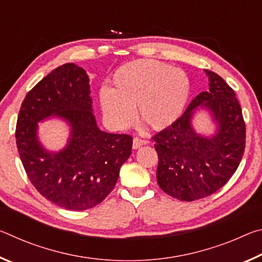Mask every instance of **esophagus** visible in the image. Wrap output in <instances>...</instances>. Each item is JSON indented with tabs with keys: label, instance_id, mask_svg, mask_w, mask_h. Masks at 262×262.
Returning <instances> with one entry per match:
<instances>
[{
	"label": "esophagus",
	"instance_id": "esophagus-1",
	"mask_svg": "<svg viewBox=\"0 0 262 262\" xmlns=\"http://www.w3.org/2000/svg\"><path fill=\"white\" fill-rule=\"evenodd\" d=\"M147 143H148V141L141 140V139H139V137H134V140H133V149L136 150V149L141 148L142 145H144Z\"/></svg>",
	"mask_w": 262,
	"mask_h": 262
}]
</instances>
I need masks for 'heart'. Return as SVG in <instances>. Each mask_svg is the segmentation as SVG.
<instances>
[{
	"mask_svg": "<svg viewBox=\"0 0 262 262\" xmlns=\"http://www.w3.org/2000/svg\"><path fill=\"white\" fill-rule=\"evenodd\" d=\"M190 96L187 74L155 60H135L121 66L110 90L99 95L100 107L114 127L125 128L137 119L154 130L173 125L183 115Z\"/></svg>",
	"mask_w": 262,
	"mask_h": 262,
	"instance_id": "b5f03b06",
	"label": "heart"
}]
</instances>
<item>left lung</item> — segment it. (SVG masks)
<instances>
[{
    "mask_svg": "<svg viewBox=\"0 0 262 262\" xmlns=\"http://www.w3.org/2000/svg\"><path fill=\"white\" fill-rule=\"evenodd\" d=\"M209 89L190 101L173 125L154 137L158 154L157 183L181 201L214 194L236 172L245 150L246 129L236 94L219 75L205 70ZM205 112L215 127L211 135L198 132L193 119Z\"/></svg>",
    "mask_w": 262,
    "mask_h": 262,
    "instance_id": "left-lung-1",
    "label": "left lung"
}]
</instances>
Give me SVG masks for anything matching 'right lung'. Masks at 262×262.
I'll return each mask as SVG.
<instances>
[{
  "label": "right lung",
  "mask_w": 262,
  "mask_h": 262,
  "mask_svg": "<svg viewBox=\"0 0 262 262\" xmlns=\"http://www.w3.org/2000/svg\"><path fill=\"white\" fill-rule=\"evenodd\" d=\"M89 82L83 68L60 66L26 95L17 120L16 143L30 181L47 200L68 210L99 205L132 154V136L97 126ZM52 117L70 127L68 143L59 152L43 147L37 135V122Z\"/></svg>",
  "instance_id": "1"
}]
</instances>
